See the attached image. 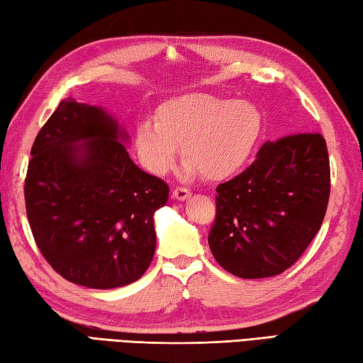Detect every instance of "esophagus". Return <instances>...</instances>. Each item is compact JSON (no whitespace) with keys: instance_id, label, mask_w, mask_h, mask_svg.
<instances>
[{"instance_id":"esophagus-1","label":"esophagus","mask_w":363,"mask_h":363,"mask_svg":"<svg viewBox=\"0 0 363 363\" xmlns=\"http://www.w3.org/2000/svg\"><path fill=\"white\" fill-rule=\"evenodd\" d=\"M190 195H191V194H190L189 189L176 187V189L173 190V198H176L177 201H186Z\"/></svg>"}]
</instances>
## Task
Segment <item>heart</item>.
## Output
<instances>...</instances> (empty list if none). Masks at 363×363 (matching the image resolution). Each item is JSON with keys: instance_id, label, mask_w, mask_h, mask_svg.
I'll return each mask as SVG.
<instances>
[{"instance_id": "b5f03b06", "label": "heart", "mask_w": 363, "mask_h": 363, "mask_svg": "<svg viewBox=\"0 0 363 363\" xmlns=\"http://www.w3.org/2000/svg\"><path fill=\"white\" fill-rule=\"evenodd\" d=\"M259 133L261 115L255 105L191 92L163 102L155 123H140L133 146L152 174L173 168L181 145L186 179L201 173L209 181H222L245 165Z\"/></svg>"}]
</instances>
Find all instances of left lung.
<instances>
[{"mask_svg":"<svg viewBox=\"0 0 363 363\" xmlns=\"http://www.w3.org/2000/svg\"><path fill=\"white\" fill-rule=\"evenodd\" d=\"M330 165L321 133L266 141L250 167L217 187L209 247L225 271L240 279L285 272L323 225Z\"/></svg>","mask_w":363,"mask_h":363,"instance_id":"obj_1","label":"left lung"}]
</instances>
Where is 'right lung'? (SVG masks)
<instances>
[{
  "instance_id": "1",
  "label": "right lung",
  "mask_w": 363,
  "mask_h": 363,
  "mask_svg": "<svg viewBox=\"0 0 363 363\" xmlns=\"http://www.w3.org/2000/svg\"><path fill=\"white\" fill-rule=\"evenodd\" d=\"M129 140L111 113L69 97L34 140L28 222L48 264L75 285H130L154 258V214L169 187L135 165Z\"/></svg>"
}]
</instances>
